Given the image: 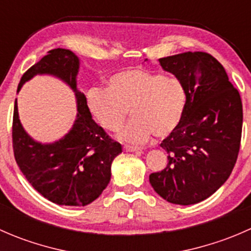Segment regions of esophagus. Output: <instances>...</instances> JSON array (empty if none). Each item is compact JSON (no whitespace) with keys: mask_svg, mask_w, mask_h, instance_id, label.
Wrapping results in <instances>:
<instances>
[{"mask_svg":"<svg viewBox=\"0 0 251 251\" xmlns=\"http://www.w3.org/2000/svg\"><path fill=\"white\" fill-rule=\"evenodd\" d=\"M124 151H140V148H137V147H133V146H124Z\"/></svg>","mask_w":251,"mask_h":251,"instance_id":"obj_1","label":"esophagus"}]
</instances>
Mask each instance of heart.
<instances>
[{"instance_id": "obj_1", "label": "heart", "mask_w": 251, "mask_h": 251, "mask_svg": "<svg viewBox=\"0 0 251 251\" xmlns=\"http://www.w3.org/2000/svg\"><path fill=\"white\" fill-rule=\"evenodd\" d=\"M108 86L109 90H90L87 104L97 123L111 132L123 127L130 109L132 120L119 135L120 140L142 143L153 133L159 138L168 137L183 118L186 90L176 78L130 68L111 75Z\"/></svg>"}]
</instances>
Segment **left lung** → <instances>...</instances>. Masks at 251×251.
<instances>
[{
    "label": "left lung",
    "mask_w": 251,
    "mask_h": 251,
    "mask_svg": "<svg viewBox=\"0 0 251 251\" xmlns=\"http://www.w3.org/2000/svg\"><path fill=\"white\" fill-rule=\"evenodd\" d=\"M159 63L183 85L187 102L179 125L160 144L169 164L149 175V182L169 203L197 204L212 196L233 170L242 137V100L209 53H179Z\"/></svg>",
    "instance_id": "8db88e82"
}]
</instances>
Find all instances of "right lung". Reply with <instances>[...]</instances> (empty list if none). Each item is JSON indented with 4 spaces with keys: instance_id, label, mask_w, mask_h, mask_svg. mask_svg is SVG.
<instances>
[{
    "instance_id": "obj_1",
    "label": "right lung",
    "mask_w": 251,
    "mask_h": 251,
    "mask_svg": "<svg viewBox=\"0 0 251 251\" xmlns=\"http://www.w3.org/2000/svg\"><path fill=\"white\" fill-rule=\"evenodd\" d=\"M80 59L74 52L55 48L22 76L17 92L36 75H50L67 83L76 98V119L69 132L52 143L35 141L23 127L17 100L13 114V151L20 171L52 203L85 206L107 188L111 163L123 151L92 119L85 95L77 90Z\"/></svg>"
}]
</instances>
